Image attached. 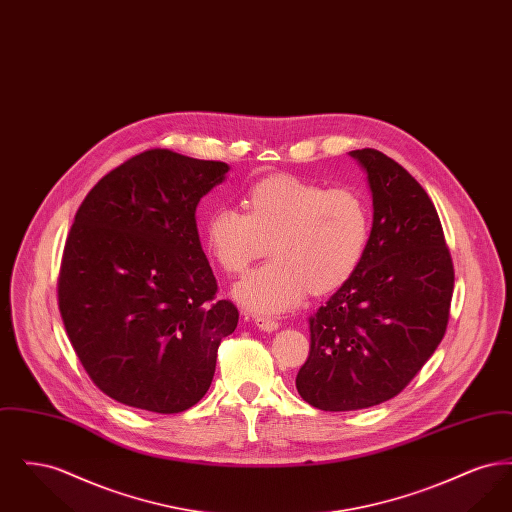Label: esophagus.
Listing matches in <instances>:
<instances>
[{"instance_id": "1", "label": "esophagus", "mask_w": 512, "mask_h": 512, "mask_svg": "<svg viewBox=\"0 0 512 512\" xmlns=\"http://www.w3.org/2000/svg\"><path fill=\"white\" fill-rule=\"evenodd\" d=\"M255 324H257L261 330H265V332L278 330V320H276V318L267 317V315H257V317H255Z\"/></svg>"}]
</instances>
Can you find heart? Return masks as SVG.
<instances>
[{"mask_svg": "<svg viewBox=\"0 0 512 512\" xmlns=\"http://www.w3.org/2000/svg\"><path fill=\"white\" fill-rule=\"evenodd\" d=\"M244 211L220 207L205 220V245L228 274H242L270 247L274 259L240 280L234 297L255 313H282L309 292L343 286L370 238L365 199L349 188L278 174L253 184Z\"/></svg>", "mask_w": 512, "mask_h": 512, "instance_id": "b5f03b06", "label": "heart"}]
</instances>
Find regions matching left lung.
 <instances>
[{
	"label": "left lung",
	"mask_w": 512,
	"mask_h": 512,
	"mask_svg": "<svg viewBox=\"0 0 512 512\" xmlns=\"http://www.w3.org/2000/svg\"><path fill=\"white\" fill-rule=\"evenodd\" d=\"M366 171L374 220L355 274L309 318L311 349L295 388L320 411H357L405 390L443 340L455 270L438 211L378 149L351 151Z\"/></svg>",
	"instance_id": "1"
}]
</instances>
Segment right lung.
<instances>
[{"instance_id": "obj_1", "label": "right lung", "mask_w": 512, "mask_h": 512, "mask_svg": "<svg viewBox=\"0 0 512 512\" xmlns=\"http://www.w3.org/2000/svg\"><path fill=\"white\" fill-rule=\"evenodd\" d=\"M228 165L147 149L107 172L74 215L57 301L74 353L99 390L149 413L207 393L238 309L217 299L195 207Z\"/></svg>"}]
</instances>
